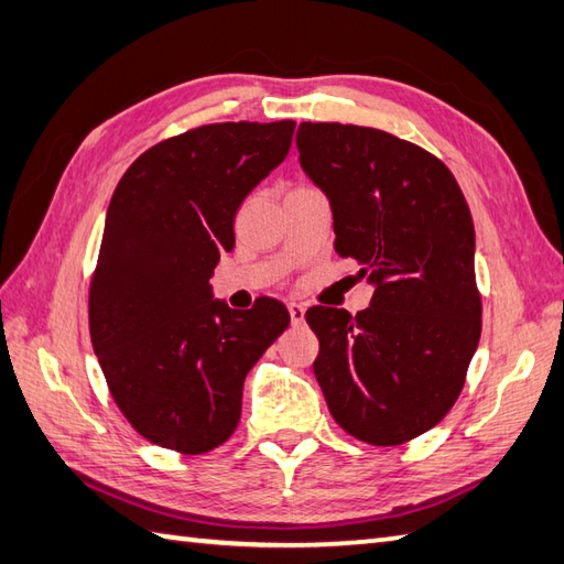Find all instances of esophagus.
Listing matches in <instances>:
<instances>
[{
    "label": "esophagus",
    "instance_id": "obj_1",
    "mask_svg": "<svg viewBox=\"0 0 564 564\" xmlns=\"http://www.w3.org/2000/svg\"><path fill=\"white\" fill-rule=\"evenodd\" d=\"M289 313H291L293 325H303V319H305V305H301V303H289Z\"/></svg>",
    "mask_w": 564,
    "mask_h": 564
}]
</instances>
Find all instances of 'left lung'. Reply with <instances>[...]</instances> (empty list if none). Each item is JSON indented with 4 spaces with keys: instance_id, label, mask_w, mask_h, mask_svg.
Returning a JSON list of instances; mask_svg holds the SVG:
<instances>
[{
    "instance_id": "left-lung-1",
    "label": "left lung",
    "mask_w": 564,
    "mask_h": 564,
    "mask_svg": "<svg viewBox=\"0 0 564 564\" xmlns=\"http://www.w3.org/2000/svg\"><path fill=\"white\" fill-rule=\"evenodd\" d=\"M295 145L329 200L334 251L373 285L361 313H305L315 378L346 434L400 446L448 414L480 341L470 208L446 164L386 130L301 123Z\"/></svg>"
}]
</instances>
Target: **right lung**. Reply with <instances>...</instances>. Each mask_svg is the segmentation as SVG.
I'll return each instance as SVG.
<instances>
[{"label": "right lung", "mask_w": 564, "mask_h": 564, "mask_svg": "<svg viewBox=\"0 0 564 564\" xmlns=\"http://www.w3.org/2000/svg\"><path fill=\"white\" fill-rule=\"evenodd\" d=\"M293 121L213 123L142 152L106 210L89 332L109 390L140 436L206 453L232 436L245 378L291 325L283 303L232 310L208 283L235 247L242 200L279 166Z\"/></svg>", "instance_id": "right-lung-1"}]
</instances>
